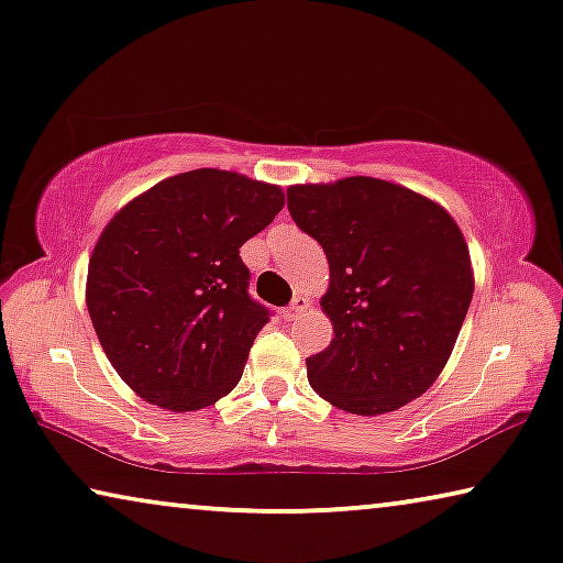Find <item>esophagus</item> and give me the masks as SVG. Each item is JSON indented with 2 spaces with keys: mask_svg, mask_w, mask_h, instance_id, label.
Listing matches in <instances>:
<instances>
[{
  "mask_svg": "<svg viewBox=\"0 0 563 563\" xmlns=\"http://www.w3.org/2000/svg\"><path fill=\"white\" fill-rule=\"evenodd\" d=\"M307 305H309V301H307V297H295V299H291V305L287 307V309H284V320H297V317L301 314V312H305V309H307Z\"/></svg>",
  "mask_w": 563,
  "mask_h": 563,
  "instance_id": "34e87169",
  "label": "esophagus"
}]
</instances>
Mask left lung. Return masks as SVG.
Here are the masks:
<instances>
[{"label":"left lung","mask_w":563,"mask_h":563,"mask_svg":"<svg viewBox=\"0 0 563 563\" xmlns=\"http://www.w3.org/2000/svg\"><path fill=\"white\" fill-rule=\"evenodd\" d=\"M287 206L330 264L335 338L307 357L324 401L378 417L419 398L450 361L475 276L467 241L434 200L378 177L291 185Z\"/></svg>","instance_id":"left-lung-1"}]
</instances>
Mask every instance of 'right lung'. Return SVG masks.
Segmentation results:
<instances>
[{
	"label": "right lung",
	"mask_w": 563,
	"mask_h": 563,
	"mask_svg": "<svg viewBox=\"0 0 563 563\" xmlns=\"http://www.w3.org/2000/svg\"><path fill=\"white\" fill-rule=\"evenodd\" d=\"M282 208L279 185L206 167L150 187L103 228L86 305L106 357L136 396L183 413L235 388L268 322L239 249Z\"/></svg>",
	"instance_id": "obj_1"
}]
</instances>
